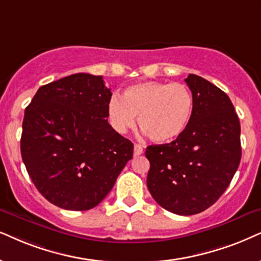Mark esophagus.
Instances as JSON below:
<instances>
[{
	"label": "esophagus",
	"instance_id": "1",
	"mask_svg": "<svg viewBox=\"0 0 261 261\" xmlns=\"http://www.w3.org/2000/svg\"><path fill=\"white\" fill-rule=\"evenodd\" d=\"M143 153V148H142L140 144H135L134 147V155L135 156H138V155H141Z\"/></svg>",
	"mask_w": 261,
	"mask_h": 261
}]
</instances>
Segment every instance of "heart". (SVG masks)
Returning <instances> with one entry per match:
<instances>
[{
  "instance_id": "b5f03b06",
  "label": "heart",
  "mask_w": 261,
  "mask_h": 261,
  "mask_svg": "<svg viewBox=\"0 0 261 261\" xmlns=\"http://www.w3.org/2000/svg\"><path fill=\"white\" fill-rule=\"evenodd\" d=\"M194 113V96L186 84L146 81L133 84L121 98L113 95L107 103L112 127L124 134L138 126L155 143H170L179 138L189 126Z\"/></svg>"
}]
</instances>
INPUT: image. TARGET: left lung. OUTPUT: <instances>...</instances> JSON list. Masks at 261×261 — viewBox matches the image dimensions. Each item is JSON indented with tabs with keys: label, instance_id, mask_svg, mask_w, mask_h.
Instances as JSON below:
<instances>
[{
	"label": "left lung",
	"instance_id": "obj_1",
	"mask_svg": "<svg viewBox=\"0 0 261 261\" xmlns=\"http://www.w3.org/2000/svg\"><path fill=\"white\" fill-rule=\"evenodd\" d=\"M194 96L189 126L178 140L147 147V187L169 212L207 210L229 187L241 161V125L230 98L196 74L186 79Z\"/></svg>",
	"mask_w": 261,
	"mask_h": 261
}]
</instances>
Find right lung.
Returning a JSON list of instances; mask_svg holds the SVG:
<instances>
[{"instance_id": "right-lung-1", "label": "right lung", "mask_w": 261, "mask_h": 261, "mask_svg": "<svg viewBox=\"0 0 261 261\" xmlns=\"http://www.w3.org/2000/svg\"><path fill=\"white\" fill-rule=\"evenodd\" d=\"M112 97L102 75L75 73L41 87L25 108L21 158L55 206L87 211L113 188L134 144L108 124Z\"/></svg>"}]
</instances>
